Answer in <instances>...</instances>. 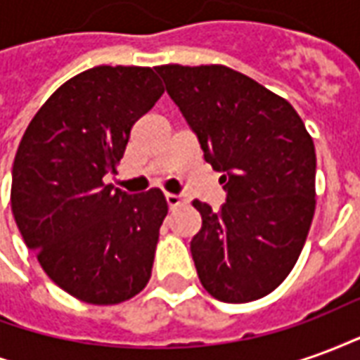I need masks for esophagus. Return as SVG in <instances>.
Returning a JSON list of instances; mask_svg holds the SVG:
<instances>
[{"label": "esophagus", "instance_id": "obj_1", "mask_svg": "<svg viewBox=\"0 0 360 360\" xmlns=\"http://www.w3.org/2000/svg\"><path fill=\"white\" fill-rule=\"evenodd\" d=\"M165 202H167V206L169 208H177V206H181V204H185V198L181 195H165Z\"/></svg>", "mask_w": 360, "mask_h": 360}]
</instances>
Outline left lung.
<instances>
[{
    "label": "left lung",
    "mask_w": 360,
    "mask_h": 360,
    "mask_svg": "<svg viewBox=\"0 0 360 360\" xmlns=\"http://www.w3.org/2000/svg\"><path fill=\"white\" fill-rule=\"evenodd\" d=\"M167 94L221 173L218 212L195 200L202 227L191 252L218 301L271 293L293 270L316 206V152L293 105L226 65H160Z\"/></svg>",
    "instance_id": "left-lung-1"
}]
</instances>
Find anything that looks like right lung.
<instances>
[{"instance_id":"1","label":"right lung","mask_w":360,"mask_h":360,"mask_svg":"<svg viewBox=\"0 0 360 360\" xmlns=\"http://www.w3.org/2000/svg\"><path fill=\"white\" fill-rule=\"evenodd\" d=\"M162 94L150 67H94L61 84L22 134L13 216L48 278L79 301L117 304L148 283L167 202L160 188L127 195L103 177Z\"/></svg>"}]
</instances>
